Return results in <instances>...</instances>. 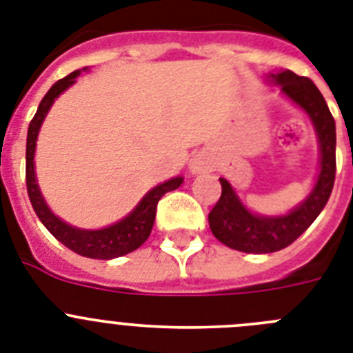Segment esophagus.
Returning a JSON list of instances; mask_svg holds the SVG:
<instances>
[{
  "instance_id": "obj_1",
  "label": "esophagus",
  "mask_w": 353,
  "mask_h": 353,
  "mask_svg": "<svg viewBox=\"0 0 353 353\" xmlns=\"http://www.w3.org/2000/svg\"><path fill=\"white\" fill-rule=\"evenodd\" d=\"M211 168V161L208 156L204 154H197L192 158V161H190V172L194 174H202L206 172V170H210Z\"/></svg>"
}]
</instances>
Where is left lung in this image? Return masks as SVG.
I'll return each instance as SVG.
<instances>
[{
  "instance_id": "left-lung-1",
  "label": "left lung",
  "mask_w": 353,
  "mask_h": 353,
  "mask_svg": "<svg viewBox=\"0 0 353 353\" xmlns=\"http://www.w3.org/2000/svg\"><path fill=\"white\" fill-rule=\"evenodd\" d=\"M270 83L296 104L312 122L320 149V168L307 197L284 214H259L245 206L225 177H220L222 195L211 210L210 229L229 249L247 254H270L286 249L316 220L332 194L336 176V122L321 92L309 78L291 70L270 72Z\"/></svg>"
}]
</instances>
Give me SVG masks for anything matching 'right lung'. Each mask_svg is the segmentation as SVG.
I'll use <instances>...</instances> for the list:
<instances>
[{
  "instance_id": "right-lung-1",
  "label": "right lung",
  "mask_w": 353,
  "mask_h": 353,
  "mask_svg": "<svg viewBox=\"0 0 353 353\" xmlns=\"http://www.w3.org/2000/svg\"><path fill=\"white\" fill-rule=\"evenodd\" d=\"M88 67L74 70L65 78L58 79L53 87L49 88L44 99L39 104L35 117L32 119L28 128V139H26V188H28V197L32 202L33 210H35L37 216L41 219L51 234L57 238L60 243H63L67 249L72 252L79 254V256L90 257V259H115V257L125 256V254L137 250L145 240L149 238L154 225L156 219V206H158L159 199L163 197L167 192L179 188L183 185L185 177H172V179L159 183L158 186L151 188L140 199V202L130 213L125 214L124 219L119 222L106 225L103 229H81L74 228L70 223L63 222L60 216L51 211L48 206L46 199L42 197V192L37 183L35 174V147L37 139H39V131L42 128L46 115L51 110L53 103L60 94L67 90L70 85L76 83L78 78L83 70Z\"/></svg>"
}]
</instances>
